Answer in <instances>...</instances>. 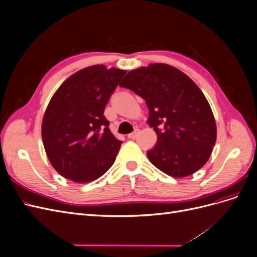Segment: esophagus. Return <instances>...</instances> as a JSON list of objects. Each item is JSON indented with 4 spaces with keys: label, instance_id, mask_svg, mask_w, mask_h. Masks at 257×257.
Here are the masks:
<instances>
[{
    "label": "esophagus",
    "instance_id": "1",
    "mask_svg": "<svg viewBox=\"0 0 257 257\" xmlns=\"http://www.w3.org/2000/svg\"><path fill=\"white\" fill-rule=\"evenodd\" d=\"M138 134H139V130L136 128V130L133 132V133H131V134L127 135V138H128V139H135V138L138 136Z\"/></svg>",
    "mask_w": 257,
    "mask_h": 257
}]
</instances>
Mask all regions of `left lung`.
Masks as SVG:
<instances>
[{
  "label": "left lung",
  "mask_w": 257,
  "mask_h": 257,
  "mask_svg": "<svg viewBox=\"0 0 257 257\" xmlns=\"http://www.w3.org/2000/svg\"><path fill=\"white\" fill-rule=\"evenodd\" d=\"M120 87L143 97L149 109L148 124L158 141L147 155L155 167L183 178L206 164L216 141L215 120L204 93L189 76L154 63L128 72Z\"/></svg>",
  "instance_id": "obj_1"
}]
</instances>
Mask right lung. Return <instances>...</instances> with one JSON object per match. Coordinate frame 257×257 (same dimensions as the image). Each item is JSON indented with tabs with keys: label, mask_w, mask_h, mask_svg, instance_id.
<instances>
[{
	"label": "right lung",
	"mask_w": 257,
	"mask_h": 257,
	"mask_svg": "<svg viewBox=\"0 0 257 257\" xmlns=\"http://www.w3.org/2000/svg\"><path fill=\"white\" fill-rule=\"evenodd\" d=\"M126 71L105 65L80 69L62 83L43 118L46 154L57 172L87 183L114 163L122 142L110 132L104 109Z\"/></svg>",
	"instance_id": "obj_1"
}]
</instances>
